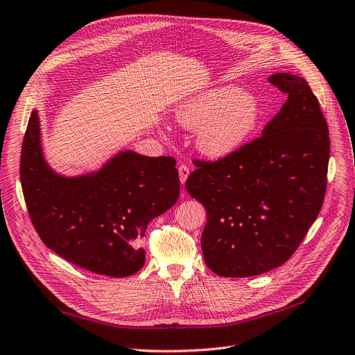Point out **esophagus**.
I'll return each instance as SVG.
<instances>
[{"label":"esophagus","mask_w":355,"mask_h":355,"mask_svg":"<svg viewBox=\"0 0 355 355\" xmlns=\"http://www.w3.org/2000/svg\"><path fill=\"white\" fill-rule=\"evenodd\" d=\"M178 174H180V181H181V184H184V182L187 181L189 175H190V168H189L186 164H181V165L178 166Z\"/></svg>","instance_id":"obj_1"}]
</instances>
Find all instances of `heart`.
Instances as JSON below:
<instances>
[{"label":"heart","instance_id":"obj_1","mask_svg":"<svg viewBox=\"0 0 355 355\" xmlns=\"http://www.w3.org/2000/svg\"><path fill=\"white\" fill-rule=\"evenodd\" d=\"M259 116L258 101L236 85L203 91L177 109L178 121L186 129L198 130L197 145L211 158L238 150L257 129Z\"/></svg>","mask_w":355,"mask_h":355}]
</instances>
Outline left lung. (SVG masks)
<instances>
[{"label": "left lung", "mask_w": 355, "mask_h": 355, "mask_svg": "<svg viewBox=\"0 0 355 355\" xmlns=\"http://www.w3.org/2000/svg\"><path fill=\"white\" fill-rule=\"evenodd\" d=\"M287 100L257 139L218 161H194L186 189L207 211L206 266L223 277L280 267L316 220L327 191L329 132L302 76L268 78Z\"/></svg>", "instance_id": "obj_1"}]
</instances>
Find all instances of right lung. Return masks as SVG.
I'll return each mask as SVG.
<instances>
[{
    "instance_id": "1",
    "label": "right lung",
    "mask_w": 355,
    "mask_h": 355,
    "mask_svg": "<svg viewBox=\"0 0 355 355\" xmlns=\"http://www.w3.org/2000/svg\"><path fill=\"white\" fill-rule=\"evenodd\" d=\"M20 180L43 243L71 264L110 277H128L144 267L148 223L180 196L173 157L125 150L94 174H56L43 158L36 110L24 133Z\"/></svg>"
}]
</instances>
